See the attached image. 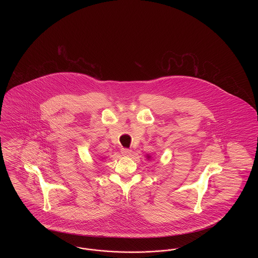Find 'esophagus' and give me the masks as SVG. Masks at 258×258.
Here are the masks:
<instances>
[{
    "label": "esophagus",
    "instance_id": "obj_1",
    "mask_svg": "<svg viewBox=\"0 0 258 258\" xmlns=\"http://www.w3.org/2000/svg\"><path fill=\"white\" fill-rule=\"evenodd\" d=\"M132 150L131 149H122L121 150V154L123 155V157H130L132 155Z\"/></svg>",
    "mask_w": 258,
    "mask_h": 258
}]
</instances>
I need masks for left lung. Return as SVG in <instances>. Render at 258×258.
<instances>
[{"label": "left lung", "mask_w": 258, "mask_h": 258, "mask_svg": "<svg viewBox=\"0 0 258 258\" xmlns=\"http://www.w3.org/2000/svg\"><path fill=\"white\" fill-rule=\"evenodd\" d=\"M149 158H150V157H148V159H149Z\"/></svg>", "instance_id": "obj_1"}]
</instances>
